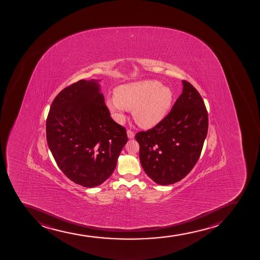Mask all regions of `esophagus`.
<instances>
[{
	"label": "esophagus",
	"instance_id": "obj_1",
	"mask_svg": "<svg viewBox=\"0 0 260 260\" xmlns=\"http://www.w3.org/2000/svg\"><path fill=\"white\" fill-rule=\"evenodd\" d=\"M134 136H135L134 132L131 130V129H128L127 130V137H128L129 139H134Z\"/></svg>",
	"mask_w": 260,
	"mask_h": 260
}]
</instances>
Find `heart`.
I'll return each instance as SVG.
<instances>
[{
  "instance_id": "b5f03b06",
  "label": "heart",
  "mask_w": 260,
  "mask_h": 260,
  "mask_svg": "<svg viewBox=\"0 0 260 260\" xmlns=\"http://www.w3.org/2000/svg\"><path fill=\"white\" fill-rule=\"evenodd\" d=\"M175 100L172 89L156 80H143L120 85L115 99L107 102L118 121H122L126 110H133L134 120L143 127L156 126L166 117Z\"/></svg>"
}]
</instances>
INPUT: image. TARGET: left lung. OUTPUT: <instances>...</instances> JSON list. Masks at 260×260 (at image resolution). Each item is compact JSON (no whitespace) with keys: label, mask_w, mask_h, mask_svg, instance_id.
I'll use <instances>...</instances> for the list:
<instances>
[{"label":"left lung","mask_w":260,"mask_h":260,"mask_svg":"<svg viewBox=\"0 0 260 260\" xmlns=\"http://www.w3.org/2000/svg\"><path fill=\"white\" fill-rule=\"evenodd\" d=\"M183 90L172 110L153 128L135 135L146 175L159 185L181 181L197 164L208 132V112L193 85Z\"/></svg>","instance_id":"left-lung-1"}]
</instances>
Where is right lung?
Returning a JSON list of instances; mask_svg holds the SVG:
<instances>
[{"mask_svg":"<svg viewBox=\"0 0 260 260\" xmlns=\"http://www.w3.org/2000/svg\"><path fill=\"white\" fill-rule=\"evenodd\" d=\"M99 80L80 79L53 100L47 143L58 167L74 183L99 186L115 170L126 130L110 117Z\"/></svg>","mask_w":260,"mask_h":260,"instance_id":"right-lung-1","label":"right lung"}]
</instances>
